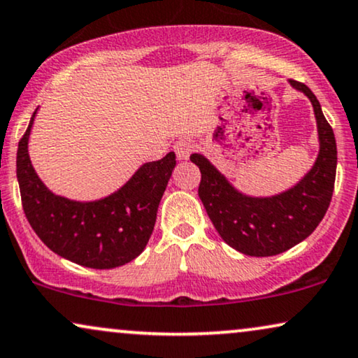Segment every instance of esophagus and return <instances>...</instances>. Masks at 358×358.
<instances>
[{
    "label": "esophagus",
    "mask_w": 358,
    "mask_h": 358,
    "mask_svg": "<svg viewBox=\"0 0 358 358\" xmlns=\"http://www.w3.org/2000/svg\"><path fill=\"white\" fill-rule=\"evenodd\" d=\"M174 151H176V156H178V159L185 161V159H189L190 151H192V145H190L189 141H185V139H182V141L176 143Z\"/></svg>",
    "instance_id": "1"
}]
</instances>
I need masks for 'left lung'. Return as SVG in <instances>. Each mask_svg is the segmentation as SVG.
I'll return each instance as SVG.
<instances>
[{"label":"left lung","mask_w":358,"mask_h":358,"mask_svg":"<svg viewBox=\"0 0 358 358\" xmlns=\"http://www.w3.org/2000/svg\"><path fill=\"white\" fill-rule=\"evenodd\" d=\"M308 96L317 124L319 152L313 168L294 185L273 196L241 192L206 156L194 152L202 179L199 197L222 240L250 257H273L289 250L313 234L331 203L337 169V146L321 103L304 83L287 82Z\"/></svg>","instance_id":"1"}]
</instances>
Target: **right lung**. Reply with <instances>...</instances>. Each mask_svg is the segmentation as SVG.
I'll use <instances>...</instances> for the list:
<instances>
[{
    "mask_svg": "<svg viewBox=\"0 0 358 358\" xmlns=\"http://www.w3.org/2000/svg\"><path fill=\"white\" fill-rule=\"evenodd\" d=\"M37 110L16 157L22 208L32 230L59 257L95 270H111L139 257L150 241L157 207L174 171V152L141 164L122 187L96 201L57 196L41 180L29 157Z\"/></svg>",
    "mask_w": 358,
    "mask_h": 358,
    "instance_id": "1",
    "label": "right lung"
}]
</instances>
